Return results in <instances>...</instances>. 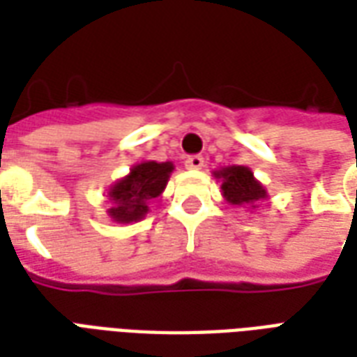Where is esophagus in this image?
<instances>
[{
  "instance_id": "esophagus-1",
  "label": "esophagus",
  "mask_w": 357,
  "mask_h": 357,
  "mask_svg": "<svg viewBox=\"0 0 357 357\" xmlns=\"http://www.w3.org/2000/svg\"><path fill=\"white\" fill-rule=\"evenodd\" d=\"M202 166H204V158L202 156H189L185 160V168H189V170H201Z\"/></svg>"
}]
</instances>
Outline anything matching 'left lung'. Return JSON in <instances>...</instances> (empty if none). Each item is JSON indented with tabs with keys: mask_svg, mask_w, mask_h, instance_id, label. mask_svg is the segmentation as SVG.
<instances>
[{
	"mask_svg": "<svg viewBox=\"0 0 357 357\" xmlns=\"http://www.w3.org/2000/svg\"><path fill=\"white\" fill-rule=\"evenodd\" d=\"M214 178L222 181V195L233 206L258 208V202L268 199L266 187L255 178V172L248 166H225L214 172Z\"/></svg>",
	"mask_w": 357,
	"mask_h": 357,
	"instance_id": "8db88e82",
	"label": "left lung"
}]
</instances>
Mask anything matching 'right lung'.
I'll list each match as a JSON object with an SVG mask.
<instances>
[{
    "label": "right lung",
    "instance_id": "add662e5",
    "mask_svg": "<svg viewBox=\"0 0 357 357\" xmlns=\"http://www.w3.org/2000/svg\"><path fill=\"white\" fill-rule=\"evenodd\" d=\"M174 172L172 162L143 160L133 164L130 174L114 181L109 189L110 208L107 214L116 224H133L147 216L149 202L160 197Z\"/></svg>",
    "mask_w": 357,
    "mask_h": 357
}]
</instances>
